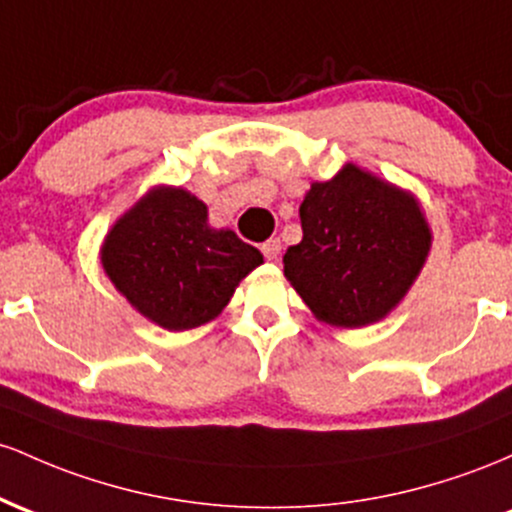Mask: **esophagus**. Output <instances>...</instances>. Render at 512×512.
<instances>
[{
    "label": "esophagus",
    "instance_id": "1",
    "mask_svg": "<svg viewBox=\"0 0 512 512\" xmlns=\"http://www.w3.org/2000/svg\"><path fill=\"white\" fill-rule=\"evenodd\" d=\"M261 251L268 261H275V258L280 256V251H283V244H280V239H268L266 244L261 246Z\"/></svg>",
    "mask_w": 512,
    "mask_h": 512
}]
</instances>
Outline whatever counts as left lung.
Returning a JSON list of instances; mask_svg holds the SVG:
<instances>
[{
	"mask_svg": "<svg viewBox=\"0 0 512 512\" xmlns=\"http://www.w3.org/2000/svg\"><path fill=\"white\" fill-rule=\"evenodd\" d=\"M302 241L285 251V278L321 321L358 329L406 295L430 249L409 193L348 164L312 183L300 205Z\"/></svg>",
	"mask_w": 512,
	"mask_h": 512,
	"instance_id": "obj_1",
	"label": "left lung"
}]
</instances>
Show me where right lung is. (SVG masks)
<instances>
[{"instance_id": "obj_1", "label": "right lung", "mask_w": 512, "mask_h": 512, "mask_svg": "<svg viewBox=\"0 0 512 512\" xmlns=\"http://www.w3.org/2000/svg\"><path fill=\"white\" fill-rule=\"evenodd\" d=\"M101 263L137 312L186 331L215 319L263 256L232 229H210L203 200L157 188L116 222Z\"/></svg>"}]
</instances>
